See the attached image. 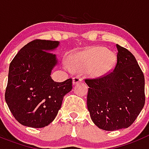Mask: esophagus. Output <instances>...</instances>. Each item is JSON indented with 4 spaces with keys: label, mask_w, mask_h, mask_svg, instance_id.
Here are the masks:
<instances>
[{
    "label": "esophagus",
    "mask_w": 149,
    "mask_h": 149,
    "mask_svg": "<svg viewBox=\"0 0 149 149\" xmlns=\"http://www.w3.org/2000/svg\"><path fill=\"white\" fill-rule=\"evenodd\" d=\"M82 79L79 76H75V77H73V85H75V84H76V83H78V82H82Z\"/></svg>",
    "instance_id": "esophagus-1"
}]
</instances>
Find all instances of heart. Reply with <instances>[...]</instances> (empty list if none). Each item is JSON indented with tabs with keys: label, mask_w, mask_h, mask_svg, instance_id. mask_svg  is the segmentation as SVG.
I'll use <instances>...</instances> for the list:
<instances>
[{
	"label": "heart",
	"mask_w": 149,
	"mask_h": 149,
	"mask_svg": "<svg viewBox=\"0 0 149 149\" xmlns=\"http://www.w3.org/2000/svg\"><path fill=\"white\" fill-rule=\"evenodd\" d=\"M116 55L102 46H94L76 53L71 57L70 63H65L67 70H84L88 68L89 75L100 77L107 74L113 67Z\"/></svg>",
	"instance_id": "b5f03b06"
}]
</instances>
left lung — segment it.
Wrapping results in <instances>:
<instances>
[{
    "label": "left lung",
    "mask_w": 149,
    "mask_h": 149,
    "mask_svg": "<svg viewBox=\"0 0 149 149\" xmlns=\"http://www.w3.org/2000/svg\"><path fill=\"white\" fill-rule=\"evenodd\" d=\"M117 64L109 74L85 79L88 85L87 107L91 118L108 131L127 128L145 104V78L135 57L116 45Z\"/></svg>",
    "instance_id": "1"
}]
</instances>
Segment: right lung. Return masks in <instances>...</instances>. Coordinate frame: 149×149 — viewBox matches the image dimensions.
I'll list each match as a JSON object with an SVG mask.
<instances>
[{
	"instance_id": "obj_1",
	"label": "right lung",
	"mask_w": 149,
	"mask_h": 149,
	"mask_svg": "<svg viewBox=\"0 0 149 149\" xmlns=\"http://www.w3.org/2000/svg\"><path fill=\"white\" fill-rule=\"evenodd\" d=\"M58 46V41L35 40L22 48L10 63L5 100L21 125L33 128L49 125L64 95L73 88L72 79L56 82L51 77L58 61L50 52Z\"/></svg>"
}]
</instances>
